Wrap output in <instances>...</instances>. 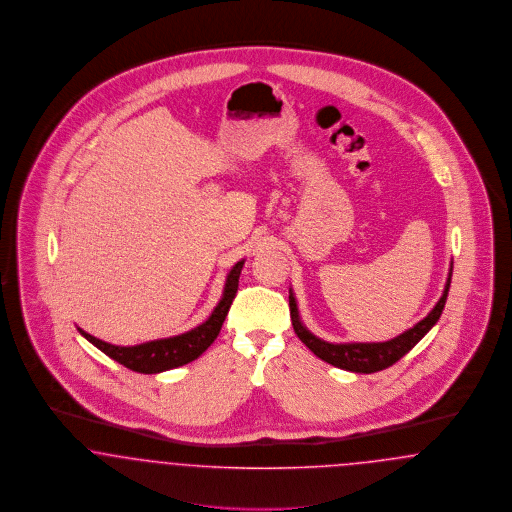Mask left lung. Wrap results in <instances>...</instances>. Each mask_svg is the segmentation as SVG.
<instances>
[{
    "label": "left lung",
    "instance_id": "obj_1",
    "mask_svg": "<svg viewBox=\"0 0 512 512\" xmlns=\"http://www.w3.org/2000/svg\"><path fill=\"white\" fill-rule=\"evenodd\" d=\"M451 275H453V264L449 269L445 291L437 300V304L433 306L430 314L424 320L416 323L414 327L397 335L395 339H389L383 343H327V341H323L314 333H310L304 327V323L300 322L295 295H293V291H289V308H291V320H293L295 333L298 335V339L318 358H322L335 368L354 372V374H374L379 370H385V368L393 366L397 360H401L404 354L412 349L441 318V312L445 308L447 295H449V287H451Z\"/></svg>",
    "mask_w": 512,
    "mask_h": 512
}]
</instances>
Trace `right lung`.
Masks as SVG:
<instances>
[{
	"mask_svg": "<svg viewBox=\"0 0 512 512\" xmlns=\"http://www.w3.org/2000/svg\"><path fill=\"white\" fill-rule=\"evenodd\" d=\"M243 266L244 260H241L227 273L223 296L217 302L212 316L187 333L167 337V339H158V341H148V343L135 345V347H117V345H109L106 341L92 337L90 333L82 331L81 327H77V329L82 337L86 341H90L94 347H98L104 354H108L109 358H113L115 362L123 364L125 368L138 372V374H160L165 370L179 368L183 364H189L192 360H196L216 341V337L221 331V325L225 322V316L233 304V298L237 295Z\"/></svg>",
	"mask_w": 512,
	"mask_h": 512,
	"instance_id": "add662e5",
	"label": "right lung"
}]
</instances>
